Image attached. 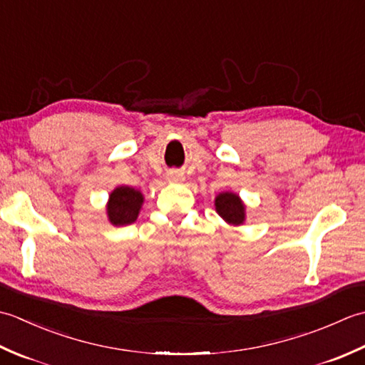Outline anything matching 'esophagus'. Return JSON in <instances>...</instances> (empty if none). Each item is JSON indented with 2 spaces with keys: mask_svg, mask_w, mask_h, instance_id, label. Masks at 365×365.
<instances>
[{
  "mask_svg": "<svg viewBox=\"0 0 365 365\" xmlns=\"http://www.w3.org/2000/svg\"><path fill=\"white\" fill-rule=\"evenodd\" d=\"M168 178H169V182H182L185 177L182 174H178V173H170L168 175Z\"/></svg>",
  "mask_w": 365,
  "mask_h": 365,
  "instance_id": "34e87169",
  "label": "esophagus"
}]
</instances>
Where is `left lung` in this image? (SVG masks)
I'll return each mask as SVG.
<instances>
[{
  "label": "left lung",
  "instance_id": "left-lung-1",
  "mask_svg": "<svg viewBox=\"0 0 365 365\" xmlns=\"http://www.w3.org/2000/svg\"><path fill=\"white\" fill-rule=\"evenodd\" d=\"M215 208L221 218L232 224V226H242L246 220V208L243 200L235 192H220L215 199Z\"/></svg>",
  "mask_w": 365,
  "mask_h": 365
}]
</instances>
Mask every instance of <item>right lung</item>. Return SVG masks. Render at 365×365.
<instances>
[{
    "label": "right lung",
    "mask_w": 365,
    "mask_h": 365,
    "mask_svg": "<svg viewBox=\"0 0 365 365\" xmlns=\"http://www.w3.org/2000/svg\"><path fill=\"white\" fill-rule=\"evenodd\" d=\"M143 202L144 196L141 191L127 187V185L118 187L111 192L110 200H108V220L113 226H127V224L135 222Z\"/></svg>",
    "instance_id": "obj_1"
}]
</instances>
